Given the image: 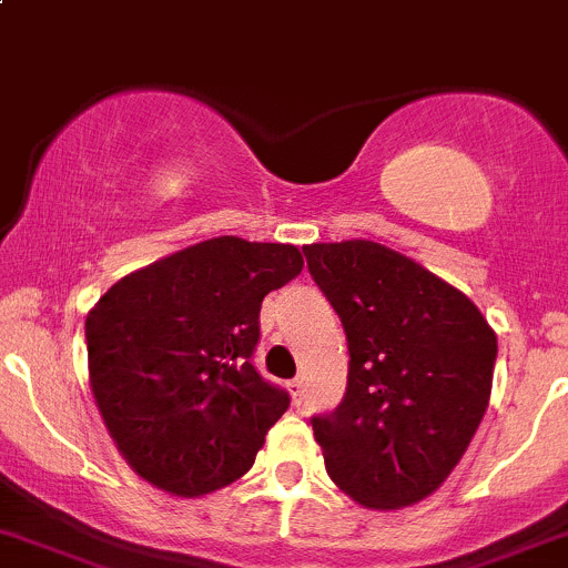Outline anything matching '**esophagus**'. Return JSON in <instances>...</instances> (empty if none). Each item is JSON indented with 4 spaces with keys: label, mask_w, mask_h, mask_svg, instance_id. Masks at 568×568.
Returning <instances> with one entry per match:
<instances>
[{
    "label": "esophagus",
    "mask_w": 568,
    "mask_h": 568,
    "mask_svg": "<svg viewBox=\"0 0 568 568\" xmlns=\"http://www.w3.org/2000/svg\"><path fill=\"white\" fill-rule=\"evenodd\" d=\"M290 396H292V402H295V405H301V402H303V379L301 377H295L290 383Z\"/></svg>",
    "instance_id": "esophagus-1"
}]
</instances>
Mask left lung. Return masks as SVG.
<instances>
[{"label": "left lung", "instance_id": "8db88e82", "mask_svg": "<svg viewBox=\"0 0 568 568\" xmlns=\"http://www.w3.org/2000/svg\"><path fill=\"white\" fill-rule=\"evenodd\" d=\"M303 251L349 347L342 405L312 418L327 476L366 508L429 498L487 413L498 336L465 292L388 245Z\"/></svg>", "mask_w": 568, "mask_h": 568}]
</instances>
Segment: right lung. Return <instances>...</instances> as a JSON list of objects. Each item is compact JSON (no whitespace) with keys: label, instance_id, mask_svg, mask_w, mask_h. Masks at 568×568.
I'll list each match as a JSON object with an SVG mask.
<instances>
[{"label":"right lung","instance_id":"add662e5","mask_svg":"<svg viewBox=\"0 0 568 568\" xmlns=\"http://www.w3.org/2000/svg\"><path fill=\"white\" fill-rule=\"evenodd\" d=\"M301 271L297 245L210 237L128 273L90 308L92 396L139 478L202 498L251 470L290 407L251 366L260 306Z\"/></svg>","mask_w":568,"mask_h":568}]
</instances>
